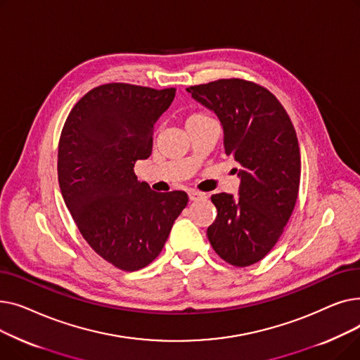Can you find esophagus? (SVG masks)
<instances>
[{
    "label": "esophagus",
    "mask_w": 360,
    "mask_h": 360,
    "mask_svg": "<svg viewBox=\"0 0 360 360\" xmlns=\"http://www.w3.org/2000/svg\"><path fill=\"white\" fill-rule=\"evenodd\" d=\"M188 197H190L191 201H198V200L205 198V194L198 193V191H195V190H191V191H188Z\"/></svg>",
    "instance_id": "obj_1"
}]
</instances>
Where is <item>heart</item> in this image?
<instances>
[{
    "label": "heart",
    "mask_w": 360,
    "mask_h": 360,
    "mask_svg": "<svg viewBox=\"0 0 360 360\" xmlns=\"http://www.w3.org/2000/svg\"><path fill=\"white\" fill-rule=\"evenodd\" d=\"M205 118H209V117L205 115V113H202V112H195V113H191V115L186 118V124L197 122V121H201V120H205Z\"/></svg>",
    "instance_id": "1"
}]
</instances>
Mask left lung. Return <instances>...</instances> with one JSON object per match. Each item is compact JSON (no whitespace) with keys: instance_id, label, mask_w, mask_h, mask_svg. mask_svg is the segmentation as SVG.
<instances>
[{"instance_id":"obj_1","label":"left lung","mask_w":360,"mask_h":360,"mask_svg":"<svg viewBox=\"0 0 360 360\" xmlns=\"http://www.w3.org/2000/svg\"><path fill=\"white\" fill-rule=\"evenodd\" d=\"M186 90L216 113L226 155L239 163L238 197L212 195L217 216L207 236L226 262L248 267L273 250L295 209L300 182L296 131L274 94L252 82L221 79Z\"/></svg>"}]
</instances>
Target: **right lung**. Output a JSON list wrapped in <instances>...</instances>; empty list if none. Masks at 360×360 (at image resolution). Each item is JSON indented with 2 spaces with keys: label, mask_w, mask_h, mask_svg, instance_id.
<instances>
[{
  "label": "right lung",
  "mask_w": 360,
  "mask_h": 360,
  "mask_svg": "<svg viewBox=\"0 0 360 360\" xmlns=\"http://www.w3.org/2000/svg\"><path fill=\"white\" fill-rule=\"evenodd\" d=\"M125 83L91 89L75 103L58 144L61 194L86 242L124 271L156 259L188 204L184 191L156 193L134 165L151 155L153 128L175 98Z\"/></svg>",
  "instance_id": "obj_1"
}]
</instances>
